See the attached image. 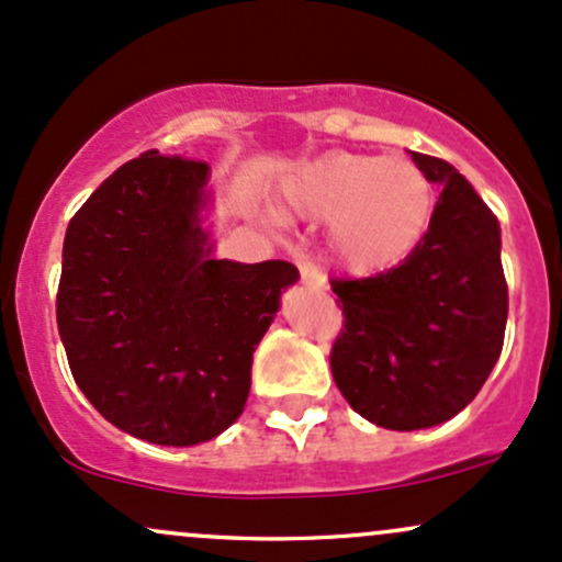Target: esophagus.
Segmentation results:
<instances>
[{"label": "esophagus", "instance_id": "34e87169", "mask_svg": "<svg viewBox=\"0 0 562 562\" xmlns=\"http://www.w3.org/2000/svg\"><path fill=\"white\" fill-rule=\"evenodd\" d=\"M297 268H300V276H303V283H305V286L316 289V292H324V289H327V279H324L322 270H318L316 265H311V262H300Z\"/></svg>", "mask_w": 562, "mask_h": 562}]
</instances>
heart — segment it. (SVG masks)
Listing matches in <instances>:
<instances>
[{
    "label": "heart",
    "mask_w": 562,
    "mask_h": 562,
    "mask_svg": "<svg viewBox=\"0 0 562 562\" xmlns=\"http://www.w3.org/2000/svg\"><path fill=\"white\" fill-rule=\"evenodd\" d=\"M281 198L297 220L331 222V251L353 273H378L407 259L434 211L428 177L400 155H322L283 179Z\"/></svg>",
    "instance_id": "obj_1"
}]
</instances>
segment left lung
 I'll return each mask as SVG.
<instances>
[{"instance_id":"obj_1","label":"left lung","mask_w":562,"mask_h":562,"mask_svg":"<svg viewBox=\"0 0 562 562\" xmlns=\"http://www.w3.org/2000/svg\"><path fill=\"white\" fill-rule=\"evenodd\" d=\"M409 155L442 187L420 244L370 279L329 281L346 316L331 378L361 418L394 431L445 424L480 394L509 313L493 211L448 160Z\"/></svg>"}]
</instances>
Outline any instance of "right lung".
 <instances>
[{
  "mask_svg": "<svg viewBox=\"0 0 562 562\" xmlns=\"http://www.w3.org/2000/svg\"><path fill=\"white\" fill-rule=\"evenodd\" d=\"M209 162L149 149L71 216L56 318L88 402L131 437L190 448L244 413L251 356L300 279L211 257Z\"/></svg>",
  "mask_w": 562,
  "mask_h": 562,
  "instance_id": "1",
  "label": "right lung"
}]
</instances>
